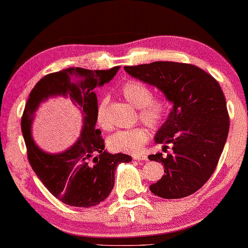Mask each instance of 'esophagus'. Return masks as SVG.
I'll return each instance as SVG.
<instances>
[{
    "label": "esophagus",
    "instance_id": "34e87169",
    "mask_svg": "<svg viewBox=\"0 0 248 248\" xmlns=\"http://www.w3.org/2000/svg\"><path fill=\"white\" fill-rule=\"evenodd\" d=\"M132 157H133V159L134 160H148V155H132Z\"/></svg>",
    "mask_w": 248,
    "mask_h": 248
}]
</instances>
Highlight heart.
<instances>
[{
	"mask_svg": "<svg viewBox=\"0 0 248 248\" xmlns=\"http://www.w3.org/2000/svg\"><path fill=\"white\" fill-rule=\"evenodd\" d=\"M125 99L139 108L140 118L151 128L161 127L167 118L169 105L161 98H152V91L147 84L138 80H128L121 87ZM108 97L101 98L97 107V123L104 130H109L111 124L107 115ZM150 133L143 126L122 130L108 139V147L114 152L138 155L148 143Z\"/></svg>",
	"mask_w": 248,
	"mask_h": 248,
	"instance_id": "1",
	"label": "heart"
}]
</instances>
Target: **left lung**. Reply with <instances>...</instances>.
Listing matches in <instances>:
<instances>
[{"mask_svg": "<svg viewBox=\"0 0 248 248\" xmlns=\"http://www.w3.org/2000/svg\"><path fill=\"white\" fill-rule=\"evenodd\" d=\"M133 78L157 87L174 104L155 134V143L171 154L149 159L161 162L165 175L150 185L155 195L181 199L195 193L211 177L229 132V115L221 87L212 76L186 63L154 62L124 66Z\"/></svg>", "mask_w": 248, "mask_h": 248, "instance_id": "left-lung-1", "label": "left lung"}]
</instances>
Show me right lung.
<instances>
[{
  "instance_id": "obj_1",
  "label": "right lung",
  "mask_w": 248,
  "mask_h": 248,
  "mask_svg": "<svg viewBox=\"0 0 248 248\" xmlns=\"http://www.w3.org/2000/svg\"><path fill=\"white\" fill-rule=\"evenodd\" d=\"M120 69L86 70L81 67L47 74L31 90L21 118V130L29 164L44 186L61 202L78 208L99 204L108 198L115 183V169L130 162L125 154L105 150L101 131L96 128L97 87L109 82ZM69 96L80 108L83 132L72 147L62 154H47L36 147L31 137V124L39 105L49 96Z\"/></svg>"
}]
</instances>
